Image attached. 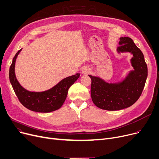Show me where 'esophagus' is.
I'll use <instances>...</instances> for the list:
<instances>
[{
  "mask_svg": "<svg viewBox=\"0 0 159 159\" xmlns=\"http://www.w3.org/2000/svg\"><path fill=\"white\" fill-rule=\"evenodd\" d=\"M90 70V69L89 68L85 67V68H83V69L81 70V72H82V73H83V74H88V73H89Z\"/></svg>",
  "mask_w": 159,
  "mask_h": 159,
  "instance_id": "1",
  "label": "esophagus"
}]
</instances>
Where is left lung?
<instances>
[{
	"mask_svg": "<svg viewBox=\"0 0 159 159\" xmlns=\"http://www.w3.org/2000/svg\"><path fill=\"white\" fill-rule=\"evenodd\" d=\"M118 53L130 52L134 70L120 82L107 83L98 76L91 78V98L94 105L106 110H119L134 105L141 96L148 76V67L144 55L129 37H120Z\"/></svg>",
	"mask_w": 159,
	"mask_h": 159,
	"instance_id": "1",
	"label": "left lung"
}]
</instances>
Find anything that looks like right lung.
Masks as SVG:
<instances>
[{
  "mask_svg": "<svg viewBox=\"0 0 159 159\" xmlns=\"http://www.w3.org/2000/svg\"><path fill=\"white\" fill-rule=\"evenodd\" d=\"M22 49L13 59L9 68L10 83L18 100L27 109L36 112L48 113L59 109L66 99L68 90L80 77V73L61 80L52 88L43 92H30L23 88L16 78L15 66L16 58Z\"/></svg>",
  "mask_w": 159,
  "mask_h": 159,
  "instance_id": "obj_1",
  "label": "right lung"
}]
</instances>
